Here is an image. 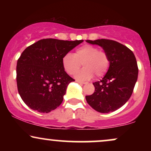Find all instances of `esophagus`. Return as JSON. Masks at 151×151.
Returning <instances> with one entry per match:
<instances>
[{
    "label": "esophagus",
    "mask_w": 151,
    "mask_h": 151,
    "mask_svg": "<svg viewBox=\"0 0 151 151\" xmlns=\"http://www.w3.org/2000/svg\"><path fill=\"white\" fill-rule=\"evenodd\" d=\"M77 82L79 83L80 84H86V82H84V81H77Z\"/></svg>",
    "instance_id": "obj_1"
}]
</instances>
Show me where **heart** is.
I'll return each instance as SVG.
<instances>
[{"label": "heart", "mask_w": 151, "mask_h": 151, "mask_svg": "<svg viewBox=\"0 0 151 151\" xmlns=\"http://www.w3.org/2000/svg\"><path fill=\"white\" fill-rule=\"evenodd\" d=\"M62 66L67 73L73 75L80 68H84L76 74L78 80L86 81L93 77L104 76L109 70L110 65L108 54L104 50H99L97 47L84 45L76 50L75 53L65 54L62 60Z\"/></svg>", "instance_id": "b5f03b06"}]
</instances>
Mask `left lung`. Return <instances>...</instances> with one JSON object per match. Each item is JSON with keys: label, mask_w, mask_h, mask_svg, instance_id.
<instances>
[{"label": "left lung", "mask_w": 151, "mask_h": 151, "mask_svg": "<svg viewBox=\"0 0 151 151\" xmlns=\"http://www.w3.org/2000/svg\"><path fill=\"white\" fill-rule=\"evenodd\" d=\"M86 41L101 47L110 60L108 72L101 80L93 83L94 92L86 96V101L100 113L114 111L125 104L132 94L138 74L136 59L131 50L116 41Z\"/></svg>", "instance_id": "obj_1"}]
</instances>
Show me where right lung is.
Returning <instances> with one entry per match:
<instances>
[{"label": "right lung", "instance_id": "right-lung-1", "mask_svg": "<svg viewBox=\"0 0 151 151\" xmlns=\"http://www.w3.org/2000/svg\"><path fill=\"white\" fill-rule=\"evenodd\" d=\"M84 40L42 39L27 47L18 60V93L31 109L49 113L62 104L67 86L74 79L63 68L62 58Z\"/></svg>", "mask_w": 151, "mask_h": 151}]
</instances>
